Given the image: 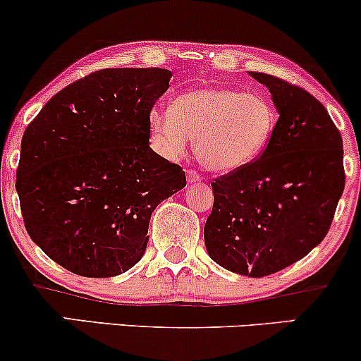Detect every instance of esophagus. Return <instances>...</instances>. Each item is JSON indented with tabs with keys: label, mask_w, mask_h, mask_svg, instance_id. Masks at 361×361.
Returning <instances> with one entry per match:
<instances>
[{
	"label": "esophagus",
	"mask_w": 361,
	"mask_h": 361,
	"mask_svg": "<svg viewBox=\"0 0 361 361\" xmlns=\"http://www.w3.org/2000/svg\"><path fill=\"white\" fill-rule=\"evenodd\" d=\"M186 180H188V183H198V181H202V178L193 169H186Z\"/></svg>",
	"instance_id": "1"
}]
</instances>
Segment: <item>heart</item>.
I'll return each mask as SVG.
<instances>
[{
    "instance_id": "1",
    "label": "heart",
    "mask_w": 361,
    "mask_h": 361,
    "mask_svg": "<svg viewBox=\"0 0 361 361\" xmlns=\"http://www.w3.org/2000/svg\"><path fill=\"white\" fill-rule=\"evenodd\" d=\"M147 123L163 158L180 159L195 139V158L207 171L232 175L266 149L276 128V111L260 94L212 85L178 95L171 111L153 109Z\"/></svg>"
}]
</instances>
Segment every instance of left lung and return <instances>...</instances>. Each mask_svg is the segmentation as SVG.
I'll return each instance as SVG.
<instances>
[{"instance_id": "obj_1", "label": "left lung", "mask_w": 361, "mask_h": 361, "mask_svg": "<svg viewBox=\"0 0 361 361\" xmlns=\"http://www.w3.org/2000/svg\"><path fill=\"white\" fill-rule=\"evenodd\" d=\"M279 114L257 161L216 178L205 224L212 260L240 276L264 277L298 262L328 233L345 188L341 134L305 89L249 72Z\"/></svg>"}]
</instances>
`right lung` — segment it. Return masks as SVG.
<instances>
[{
	"label": "right lung",
	"instance_id": "obj_1",
	"mask_svg": "<svg viewBox=\"0 0 361 361\" xmlns=\"http://www.w3.org/2000/svg\"><path fill=\"white\" fill-rule=\"evenodd\" d=\"M166 68H104L43 106L21 139L16 192L28 235L84 277H114L145 255L151 214L186 186L149 147L147 117Z\"/></svg>",
	"mask_w": 361,
	"mask_h": 361
}]
</instances>
